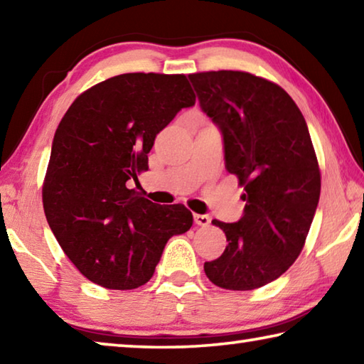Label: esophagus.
Masks as SVG:
<instances>
[{"mask_svg": "<svg viewBox=\"0 0 364 364\" xmlns=\"http://www.w3.org/2000/svg\"><path fill=\"white\" fill-rule=\"evenodd\" d=\"M194 221H196V225H197V226L205 228V226L210 225L212 218L208 217V215H199V213H194Z\"/></svg>", "mask_w": 364, "mask_h": 364, "instance_id": "esophagus-1", "label": "esophagus"}]
</instances>
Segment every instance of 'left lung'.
Masks as SVG:
<instances>
[{"label": "left lung", "instance_id": "8db88e82", "mask_svg": "<svg viewBox=\"0 0 364 364\" xmlns=\"http://www.w3.org/2000/svg\"><path fill=\"white\" fill-rule=\"evenodd\" d=\"M202 112L223 136L226 170L247 202L226 234L223 255L205 262L207 278L230 291L278 279L297 260L316 213L321 175L306 122L281 86L247 72L189 75Z\"/></svg>", "mask_w": 364, "mask_h": 364}]
</instances>
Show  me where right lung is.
I'll list each match as a JSON object with an SVG mask.
<instances>
[{
	"mask_svg": "<svg viewBox=\"0 0 364 364\" xmlns=\"http://www.w3.org/2000/svg\"><path fill=\"white\" fill-rule=\"evenodd\" d=\"M194 104L184 75L123 73L80 95L60 120L43 207L65 255L95 284H146L168 239L193 226L186 207L154 204L133 181L157 133Z\"/></svg>",
	"mask_w": 364,
	"mask_h": 364,
	"instance_id": "1",
	"label": "right lung"
}]
</instances>
